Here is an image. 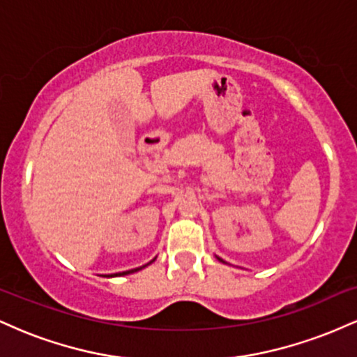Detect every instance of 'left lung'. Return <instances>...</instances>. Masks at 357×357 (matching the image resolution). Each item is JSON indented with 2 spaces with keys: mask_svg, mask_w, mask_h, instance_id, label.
<instances>
[{
  "mask_svg": "<svg viewBox=\"0 0 357 357\" xmlns=\"http://www.w3.org/2000/svg\"><path fill=\"white\" fill-rule=\"evenodd\" d=\"M218 260H221V258H218ZM221 261H223V260H221Z\"/></svg>",
  "mask_w": 357,
  "mask_h": 357,
  "instance_id": "left-lung-1",
  "label": "left lung"
}]
</instances>
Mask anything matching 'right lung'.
Returning <instances> with one entry per match:
<instances>
[{"mask_svg": "<svg viewBox=\"0 0 357 357\" xmlns=\"http://www.w3.org/2000/svg\"><path fill=\"white\" fill-rule=\"evenodd\" d=\"M146 265H142V267H139V268H132V270H127V272H122V273H114V275H127V273H132V272H137V270H141V268H144ZM114 275H109V277H114Z\"/></svg>", "mask_w": 357, "mask_h": 357, "instance_id": "1", "label": "right lung"}]
</instances>
